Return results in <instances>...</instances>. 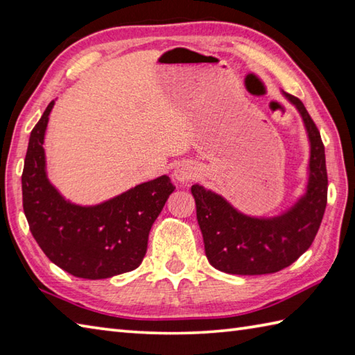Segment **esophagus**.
<instances>
[{
	"label": "esophagus",
	"instance_id": "esophagus-1",
	"mask_svg": "<svg viewBox=\"0 0 355 355\" xmlns=\"http://www.w3.org/2000/svg\"><path fill=\"white\" fill-rule=\"evenodd\" d=\"M196 176V167L190 162H180L175 168V178L179 182H188V180Z\"/></svg>",
	"mask_w": 355,
	"mask_h": 355
}]
</instances>
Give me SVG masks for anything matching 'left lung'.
<instances>
[{"instance_id": "1", "label": "left lung", "mask_w": 355, "mask_h": 355, "mask_svg": "<svg viewBox=\"0 0 355 355\" xmlns=\"http://www.w3.org/2000/svg\"><path fill=\"white\" fill-rule=\"evenodd\" d=\"M282 95L299 112L309 142L306 187L294 204L276 216H251L213 190L191 187L207 259L222 272L259 276L284 270L311 247L322 223L328 196L322 137L302 101L284 90Z\"/></svg>"}]
</instances>
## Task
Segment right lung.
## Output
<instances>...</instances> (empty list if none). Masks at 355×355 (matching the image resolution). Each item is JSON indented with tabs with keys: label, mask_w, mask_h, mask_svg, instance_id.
Listing matches in <instances>:
<instances>
[{
	"label": "right lung",
	"mask_w": 355,
	"mask_h": 355,
	"mask_svg": "<svg viewBox=\"0 0 355 355\" xmlns=\"http://www.w3.org/2000/svg\"><path fill=\"white\" fill-rule=\"evenodd\" d=\"M52 101L31 133L24 161L23 207L35 241L52 262L81 279H108L136 270L148 233L175 191L167 175L96 205L66 199L47 178L44 137Z\"/></svg>",
	"instance_id": "obj_1"
}]
</instances>
